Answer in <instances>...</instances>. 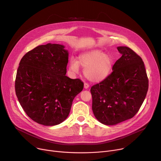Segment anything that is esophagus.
<instances>
[{
    "label": "esophagus",
    "instance_id": "1",
    "mask_svg": "<svg viewBox=\"0 0 161 161\" xmlns=\"http://www.w3.org/2000/svg\"><path fill=\"white\" fill-rule=\"evenodd\" d=\"M89 87V83H86V82L84 83V88H85V89H88Z\"/></svg>",
    "mask_w": 161,
    "mask_h": 161
}]
</instances>
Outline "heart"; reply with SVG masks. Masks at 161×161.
Returning a JSON list of instances; mask_svg holds the SVG:
<instances>
[{
    "mask_svg": "<svg viewBox=\"0 0 161 161\" xmlns=\"http://www.w3.org/2000/svg\"><path fill=\"white\" fill-rule=\"evenodd\" d=\"M84 69V75L89 81L99 82L105 80L111 72L113 59L101 50L95 49L81 54L78 61L71 60L69 69L74 73H78L80 66Z\"/></svg>",
    "mask_w": 161,
    "mask_h": 161,
    "instance_id": "b5f03b06",
    "label": "heart"
}]
</instances>
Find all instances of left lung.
<instances>
[{
    "label": "left lung",
    "instance_id": "left-lung-1",
    "mask_svg": "<svg viewBox=\"0 0 161 161\" xmlns=\"http://www.w3.org/2000/svg\"><path fill=\"white\" fill-rule=\"evenodd\" d=\"M122 56L112 72L91 88L92 112L98 121L114 125L131 119L143 103L149 80L142 58L128 47H117Z\"/></svg>",
    "mask_w": 161,
    "mask_h": 161
}]
</instances>
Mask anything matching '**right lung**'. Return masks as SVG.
Listing matches in <instances>:
<instances>
[{
	"mask_svg": "<svg viewBox=\"0 0 161 161\" xmlns=\"http://www.w3.org/2000/svg\"><path fill=\"white\" fill-rule=\"evenodd\" d=\"M64 48L55 44L36 47L22 57L16 74L15 93L22 108L32 120L45 126L64 121L83 88L80 79L65 75L69 53Z\"/></svg>",
	"mask_w": 161,
	"mask_h": 161,
	"instance_id": "1",
	"label": "right lung"
}]
</instances>
